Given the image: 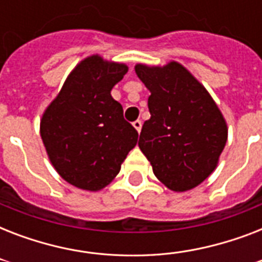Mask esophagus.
<instances>
[{"instance_id": "1", "label": "esophagus", "mask_w": 262, "mask_h": 262, "mask_svg": "<svg viewBox=\"0 0 262 262\" xmlns=\"http://www.w3.org/2000/svg\"><path fill=\"white\" fill-rule=\"evenodd\" d=\"M133 126L137 132L141 130V126H143V122H141V119H136L135 122H133Z\"/></svg>"}]
</instances>
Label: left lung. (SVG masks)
<instances>
[{"label":"left lung","mask_w":262,"mask_h":262,"mask_svg":"<svg viewBox=\"0 0 262 262\" xmlns=\"http://www.w3.org/2000/svg\"><path fill=\"white\" fill-rule=\"evenodd\" d=\"M151 95V118L139 147L156 178L170 190L186 191L212 174L227 141V123L211 95L181 63L136 65Z\"/></svg>","instance_id":"1"}]
</instances>
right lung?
<instances>
[{
	"mask_svg": "<svg viewBox=\"0 0 262 262\" xmlns=\"http://www.w3.org/2000/svg\"><path fill=\"white\" fill-rule=\"evenodd\" d=\"M126 72L125 63L91 55L72 71L43 114L40 137L49 159L73 186L91 191L107 186L137 144L139 133L111 96Z\"/></svg>",
	"mask_w": 262,
	"mask_h": 262,
	"instance_id": "obj_1",
	"label": "right lung"
}]
</instances>
